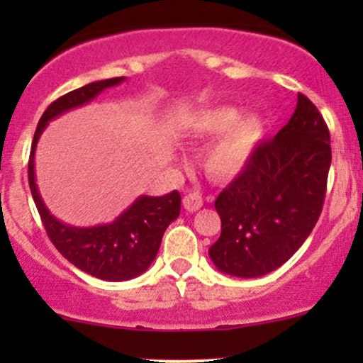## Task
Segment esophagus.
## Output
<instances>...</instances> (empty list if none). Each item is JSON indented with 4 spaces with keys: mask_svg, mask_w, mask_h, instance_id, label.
<instances>
[{
    "mask_svg": "<svg viewBox=\"0 0 363 363\" xmlns=\"http://www.w3.org/2000/svg\"><path fill=\"white\" fill-rule=\"evenodd\" d=\"M182 205H184L186 211L193 213V211H198L199 208L203 206V199L198 193H189L184 196V199H182Z\"/></svg>",
    "mask_w": 363,
    "mask_h": 363,
    "instance_id": "obj_1",
    "label": "esophagus"
}]
</instances>
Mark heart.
I'll list each match as a JSON object with an SVG mask.
<instances>
[{
	"label": "heart",
	"mask_w": 363,
	"mask_h": 363,
	"mask_svg": "<svg viewBox=\"0 0 363 363\" xmlns=\"http://www.w3.org/2000/svg\"><path fill=\"white\" fill-rule=\"evenodd\" d=\"M191 140L211 141L203 153V169L218 181L242 176L269 135V121L261 112H247L227 104L208 106L187 114L181 123Z\"/></svg>",
	"instance_id": "b5f03b06"
}]
</instances>
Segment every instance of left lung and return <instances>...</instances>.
I'll use <instances>...</instances> for the list:
<instances>
[{"mask_svg":"<svg viewBox=\"0 0 363 363\" xmlns=\"http://www.w3.org/2000/svg\"><path fill=\"white\" fill-rule=\"evenodd\" d=\"M329 165L326 123L298 94L289 123L261 145L249 169L216 198L222 234L208 251L216 269L257 278L289 261L318 223Z\"/></svg>","mask_w":363,"mask_h":363,"instance_id":"1","label":"left lung"}]
</instances>
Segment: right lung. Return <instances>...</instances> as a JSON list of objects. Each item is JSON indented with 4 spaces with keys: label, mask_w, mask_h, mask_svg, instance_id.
Wrapping results in <instances>:
<instances>
[{
    "label": "right lung",
    "mask_w": 363,
    "mask_h": 363,
    "mask_svg": "<svg viewBox=\"0 0 363 363\" xmlns=\"http://www.w3.org/2000/svg\"><path fill=\"white\" fill-rule=\"evenodd\" d=\"M126 78L91 82L54 101L37 124L28 160V184L37 211L51 242L73 266L106 281H124L140 277L157 257L164 232L181 213V194L170 191L164 196L141 194L114 222L95 227H74L57 220L45 206L35 182V148L45 126L65 112L90 104L109 86Z\"/></svg>",
    "instance_id": "obj_1"
}]
</instances>
